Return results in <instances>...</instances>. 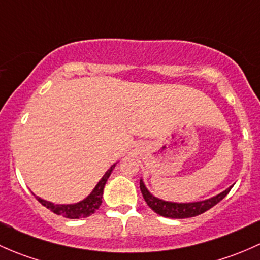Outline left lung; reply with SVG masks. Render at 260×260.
Returning <instances> with one entry per match:
<instances>
[{
	"label": "left lung",
	"instance_id": "8db88e82",
	"mask_svg": "<svg viewBox=\"0 0 260 260\" xmlns=\"http://www.w3.org/2000/svg\"><path fill=\"white\" fill-rule=\"evenodd\" d=\"M233 188L229 186L220 194L215 195V197L209 198L207 200H202V202H194V203H173L167 202V200L159 199V198L154 197L151 192L146 189L145 184H144L143 179H140V190L143 194L144 199H145L146 204L151 208L159 215L165 216V218H173V219H184V218H191V216H197L199 214H203L204 211L209 210L214 205L218 204L221 199L225 198V195Z\"/></svg>",
	"mask_w": 260,
	"mask_h": 260
}]
</instances>
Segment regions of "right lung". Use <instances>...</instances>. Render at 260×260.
<instances>
[{
	"mask_svg": "<svg viewBox=\"0 0 260 260\" xmlns=\"http://www.w3.org/2000/svg\"><path fill=\"white\" fill-rule=\"evenodd\" d=\"M115 165L116 164L111 165L110 169L104 174L101 180L96 184V186L93 188L92 191H91L85 199H82L81 202L79 203H74V204H55V203L47 202V200L42 199V198L37 197V195H34L44 207H46L47 209L53 211V213L57 214V215H62L69 219L86 218V216H90L91 214H93L99 208H100L101 203H103L104 188H105L106 181H108L109 176L111 175Z\"/></svg>",
	"mask_w": 260,
	"mask_h": 260,
	"instance_id": "add662e5",
	"label": "right lung"
}]
</instances>
